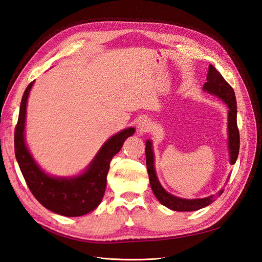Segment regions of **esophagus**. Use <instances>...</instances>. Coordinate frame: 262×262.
I'll use <instances>...</instances> for the list:
<instances>
[{"instance_id": "1", "label": "esophagus", "mask_w": 262, "mask_h": 262, "mask_svg": "<svg viewBox=\"0 0 262 262\" xmlns=\"http://www.w3.org/2000/svg\"><path fill=\"white\" fill-rule=\"evenodd\" d=\"M150 128H152V124H150V122L148 120H146V119H142V120L138 123V131L141 134L148 132L150 130Z\"/></svg>"}]
</instances>
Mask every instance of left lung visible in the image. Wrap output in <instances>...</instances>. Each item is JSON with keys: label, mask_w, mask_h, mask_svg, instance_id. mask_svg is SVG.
<instances>
[{"label": "left lung", "mask_w": 262, "mask_h": 262, "mask_svg": "<svg viewBox=\"0 0 262 262\" xmlns=\"http://www.w3.org/2000/svg\"><path fill=\"white\" fill-rule=\"evenodd\" d=\"M203 90L207 91L213 95H216L222 100L226 102L228 106V147L229 154H231V164H235L237 156L239 153V130L237 126V107H236V97L233 87L229 85L224 77L221 75L219 71L214 68L212 64L209 66V71L207 75V83L203 85ZM145 155H146V168L149 178V184L152 187L153 192L157 200L160 201L165 207H167L173 211H196L200 210L207 205L211 204L213 201H215V194L210 195L203 199H193L187 200L171 195L168 192H166L161 186L158 179L156 177L155 169H154V155L152 150V143L150 141L146 142L145 147ZM223 190L219 193L222 194Z\"/></svg>", "instance_id": "8db88e82"}]
</instances>
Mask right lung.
I'll use <instances>...</instances> for the list:
<instances>
[{
	"instance_id": "add662e5",
	"label": "right lung",
	"mask_w": 262,
	"mask_h": 262,
	"mask_svg": "<svg viewBox=\"0 0 262 262\" xmlns=\"http://www.w3.org/2000/svg\"><path fill=\"white\" fill-rule=\"evenodd\" d=\"M34 82L24 92L17 124L15 126V156L26 184L34 196L48 210L64 216H81L97 208L105 193L110 161L121 149L126 138L134 133L133 128L125 129L110 138L100 148L93 163L76 178H53L38 167L29 154L24 140L26 104Z\"/></svg>"
}]
</instances>
